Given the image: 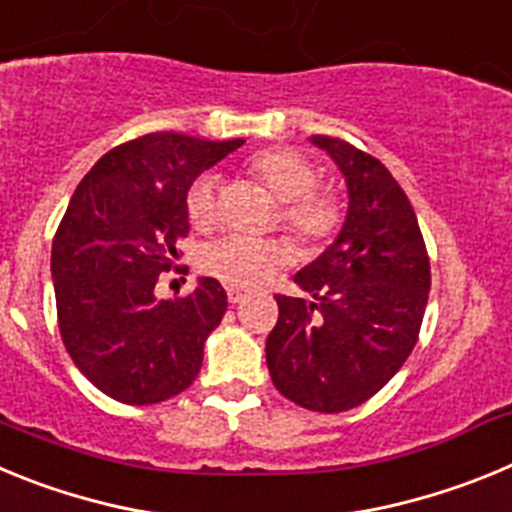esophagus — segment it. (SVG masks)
I'll use <instances>...</instances> for the list:
<instances>
[{"instance_id":"esophagus-1","label":"esophagus","mask_w":512,"mask_h":512,"mask_svg":"<svg viewBox=\"0 0 512 512\" xmlns=\"http://www.w3.org/2000/svg\"><path fill=\"white\" fill-rule=\"evenodd\" d=\"M248 297V292L246 289H241V287H228V300L233 302V305H238V302H243Z\"/></svg>"}]
</instances>
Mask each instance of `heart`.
Returning a JSON list of instances; mask_svg holds the SVG:
<instances>
[{
  "instance_id": "obj_1",
  "label": "heart",
  "mask_w": 512,
  "mask_h": 512,
  "mask_svg": "<svg viewBox=\"0 0 512 512\" xmlns=\"http://www.w3.org/2000/svg\"><path fill=\"white\" fill-rule=\"evenodd\" d=\"M248 174L282 202L279 223L307 246L328 243L343 223V202L333 189L315 187L318 171L289 148H266L248 158ZM189 223L210 230L217 220V176L200 174L184 197ZM292 261V248L269 238L225 235L207 243L200 253V269L228 287L251 289L264 284L277 269Z\"/></svg>"
}]
</instances>
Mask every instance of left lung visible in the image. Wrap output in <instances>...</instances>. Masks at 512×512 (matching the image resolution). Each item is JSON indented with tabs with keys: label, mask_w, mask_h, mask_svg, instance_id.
Listing matches in <instances>:
<instances>
[{
	"label": "left lung",
	"mask_w": 512,
	"mask_h": 512,
	"mask_svg": "<svg viewBox=\"0 0 512 512\" xmlns=\"http://www.w3.org/2000/svg\"><path fill=\"white\" fill-rule=\"evenodd\" d=\"M310 140L346 176V223L295 274L312 300L277 295L266 364L287 400L315 413H343L377 395L413 351L431 261L408 194L387 166L346 140Z\"/></svg>",
	"instance_id": "8db88e82"
}]
</instances>
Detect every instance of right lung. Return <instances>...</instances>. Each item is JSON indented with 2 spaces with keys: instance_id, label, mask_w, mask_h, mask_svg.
<instances>
[{
  "instance_id": "1",
  "label": "right lung",
  "mask_w": 512,
  "mask_h": 512,
  "mask_svg": "<svg viewBox=\"0 0 512 512\" xmlns=\"http://www.w3.org/2000/svg\"><path fill=\"white\" fill-rule=\"evenodd\" d=\"M241 146L148 133L104 153L76 187L51 251L58 328L79 372L112 400L164 402L200 374L225 289L212 277L179 300L153 289L189 233V184Z\"/></svg>"
}]
</instances>
